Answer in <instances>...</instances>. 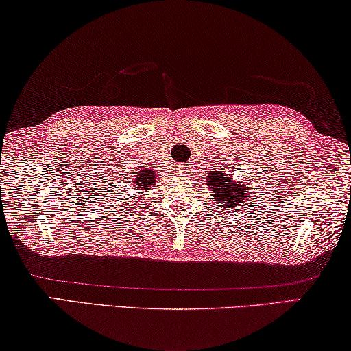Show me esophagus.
Returning <instances> with one entry per match:
<instances>
[{"mask_svg": "<svg viewBox=\"0 0 351 351\" xmlns=\"http://www.w3.org/2000/svg\"><path fill=\"white\" fill-rule=\"evenodd\" d=\"M179 172L180 176H185V177H188V176H191V168H188V166H182V168H179Z\"/></svg>", "mask_w": 351, "mask_h": 351, "instance_id": "34e87169", "label": "esophagus"}]
</instances>
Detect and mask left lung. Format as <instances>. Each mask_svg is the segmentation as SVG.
Instances as JSON below:
<instances>
[{"label": "left lung", "instance_id": "obj_1", "mask_svg": "<svg viewBox=\"0 0 351 351\" xmlns=\"http://www.w3.org/2000/svg\"><path fill=\"white\" fill-rule=\"evenodd\" d=\"M247 185L248 182H232V174L223 171H214L211 176H208V186L211 188L213 195L216 202L223 208H232L236 205H242L243 200L248 197Z\"/></svg>", "mask_w": 351, "mask_h": 351}]
</instances>
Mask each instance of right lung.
<instances>
[{
	"instance_id": "add662e5",
	"label": "right lung",
	"mask_w": 351,
	"mask_h": 351,
	"mask_svg": "<svg viewBox=\"0 0 351 351\" xmlns=\"http://www.w3.org/2000/svg\"><path fill=\"white\" fill-rule=\"evenodd\" d=\"M138 182H140V180H137V182H135V183H138Z\"/></svg>"
}]
</instances>
